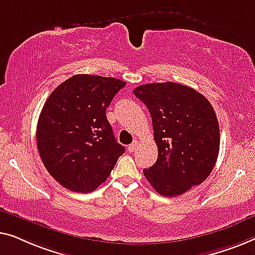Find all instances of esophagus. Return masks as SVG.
<instances>
[{"label":"esophagus","instance_id":"obj_1","mask_svg":"<svg viewBox=\"0 0 255 255\" xmlns=\"http://www.w3.org/2000/svg\"><path fill=\"white\" fill-rule=\"evenodd\" d=\"M136 148H137V142H132L130 145H128V151L129 152H134L135 150H136Z\"/></svg>","mask_w":255,"mask_h":255}]
</instances>
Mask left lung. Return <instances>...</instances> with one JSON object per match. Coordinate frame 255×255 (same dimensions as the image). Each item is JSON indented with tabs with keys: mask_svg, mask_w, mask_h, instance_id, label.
Masks as SVG:
<instances>
[{
	"mask_svg": "<svg viewBox=\"0 0 255 255\" xmlns=\"http://www.w3.org/2000/svg\"><path fill=\"white\" fill-rule=\"evenodd\" d=\"M132 92L151 114L158 148L156 163L143 170L149 184L164 196L202 184L220 151V126L209 100L173 82L144 84Z\"/></svg>",
	"mask_w": 255,
	"mask_h": 255,
	"instance_id": "obj_1",
	"label": "left lung"
}]
</instances>
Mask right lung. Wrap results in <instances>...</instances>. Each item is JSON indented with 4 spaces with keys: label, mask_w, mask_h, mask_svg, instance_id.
<instances>
[{
    "label": "right lung",
    "mask_w": 255,
    "mask_h": 255,
    "mask_svg": "<svg viewBox=\"0 0 255 255\" xmlns=\"http://www.w3.org/2000/svg\"><path fill=\"white\" fill-rule=\"evenodd\" d=\"M126 82L75 75L51 93L37 125L46 170L64 188L89 193L109 178L126 149L117 142L106 109Z\"/></svg>",
    "instance_id": "obj_1"
}]
</instances>
